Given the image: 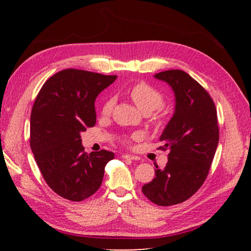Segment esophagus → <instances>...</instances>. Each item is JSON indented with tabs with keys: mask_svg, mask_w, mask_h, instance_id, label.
I'll list each match as a JSON object with an SVG mask.
<instances>
[{
	"mask_svg": "<svg viewBox=\"0 0 251 251\" xmlns=\"http://www.w3.org/2000/svg\"><path fill=\"white\" fill-rule=\"evenodd\" d=\"M123 158H126V159H133V160H138L139 157L138 156H135V155H129V154H123L122 155Z\"/></svg>",
	"mask_w": 251,
	"mask_h": 251,
	"instance_id": "34e87169",
	"label": "esophagus"
}]
</instances>
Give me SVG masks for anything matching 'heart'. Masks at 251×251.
<instances>
[{"mask_svg":"<svg viewBox=\"0 0 251 251\" xmlns=\"http://www.w3.org/2000/svg\"><path fill=\"white\" fill-rule=\"evenodd\" d=\"M129 95L135 101V104L145 113L154 112V110L160 108L165 103L163 93L157 90L154 86H151V84L145 82H139L133 85L129 90ZM114 104H115V99H114V97H109V99L106 100L103 106H101V114H103L104 116L110 115L114 107ZM152 122H154V124L156 126L160 127L165 124V118L164 116L157 114V115L152 117ZM138 136V134H134L131 137L137 138Z\"/></svg>","mask_w":251,"mask_h":251,"instance_id":"1","label":"heart"}]
</instances>
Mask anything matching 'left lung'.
<instances>
[{
	"mask_svg": "<svg viewBox=\"0 0 251 251\" xmlns=\"http://www.w3.org/2000/svg\"><path fill=\"white\" fill-rule=\"evenodd\" d=\"M171 85L176 96V109L160 136L169 150L164 169L156 167L143 194L158 206L177 205L187 201L202 186L219 141L217 109L211 96L184 71L169 70L155 75Z\"/></svg>",
	"mask_w": 251,
	"mask_h": 251,
	"instance_id": "8db88e82",
	"label": "left lung"
}]
</instances>
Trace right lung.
<instances>
[{
	"label": "right lung",
	"mask_w": 251,
	"mask_h": 251,
	"mask_svg": "<svg viewBox=\"0 0 251 251\" xmlns=\"http://www.w3.org/2000/svg\"><path fill=\"white\" fill-rule=\"evenodd\" d=\"M116 75L66 69L46 80L31 113L29 145L42 176L58 196L82 201L101 185L114 152L84 151L80 133L96 123L94 101Z\"/></svg>",
	"instance_id": "right-lung-1"
}]
</instances>
